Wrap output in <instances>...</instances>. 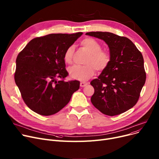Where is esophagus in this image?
<instances>
[{
    "label": "esophagus",
    "mask_w": 159,
    "mask_h": 159,
    "mask_svg": "<svg viewBox=\"0 0 159 159\" xmlns=\"http://www.w3.org/2000/svg\"><path fill=\"white\" fill-rule=\"evenodd\" d=\"M88 85V83L87 82H81L80 83V86L81 87H85L86 86Z\"/></svg>",
    "instance_id": "34e87169"
}]
</instances>
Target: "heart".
Listing matches in <instances>:
<instances>
[{"instance_id":"1","label":"heart","mask_w":159,"mask_h":159,"mask_svg":"<svg viewBox=\"0 0 159 159\" xmlns=\"http://www.w3.org/2000/svg\"><path fill=\"white\" fill-rule=\"evenodd\" d=\"M80 45L89 53L86 61V65H74L68 69V73L72 79L79 80H86L92 77L98 71L105 70L111 61L110 53L103 51L101 44L92 38H85L80 42ZM75 51L73 46L66 49L64 53V61L67 64H71Z\"/></svg>"}]
</instances>
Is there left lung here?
Listing matches in <instances>:
<instances>
[{"mask_svg": "<svg viewBox=\"0 0 159 159\" xmlns=\"http://www.w3.org/2000/svg\"><path fill=\"white\" fill-rule=\"evenodd\" d=\"M86 35L103 40L111 56L110 64L90 83L95 89L91 103L110 116L128 111L137 102L146 82L143 55L127 37L102 31Z\"/></svg>", "mask_w": 159, "mask_h": 159, "instance_id": "8db88e82", "label": "left lung"}]
</instances>
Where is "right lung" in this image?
<instances>
[{"label": "right lung", "mask_w": 159, "mask_h": 159, "mask_svg": "<svg viewBox=\"0 0 159 159\" xmlns=\"http://www.w3.org/2000/svg\"><path fill=\"white\" fill-rule=\"evenodd\" d=\"M82 35L81 32L53 33L37 37L18 55L15 81L32 111L44 116L53 115L68 104L79 89V81L64 80L68 75L64 53Z\"/></svg>", "instance_id": "obj_1"}]
</instances>
